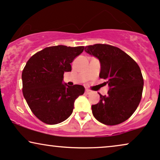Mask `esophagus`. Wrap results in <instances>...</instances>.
I'll use <instances>...</instances> for the list:
<instances>
[{"label": "esophagus", "mask_w": 160, "mask_h": 160, "mask_svg": "<svg viewBox=\"0 0 160 160\" xmlns=\"http://www.w3.org/2000/svg\"><path fill=\"white\" fill-rule=\"evenodd\" d=\"M86 92L87 94H90V93H91V91L88 90V89H86V92Z\"/></svg>", "instance_id": "esophagus-1"}]
</instances>
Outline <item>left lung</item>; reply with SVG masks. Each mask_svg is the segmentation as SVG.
<instances>
[{
  "mask_svg": "<svg viewBox=\"0 0 160 160\" xmlns=\"http://www.w3.org/2000/svg\"><path fill=\"white\" fill-rule=\"evenodd\" d=\"M85 51L100 62V78L106 80L107 96L100 94V102L92 105V114L99 122L115 125L134 114L142 98L143 78L138 64L120 48L108 44L87 46Z\"/></svg>",
  "mask_w": 160,
  "mask_h": 160,
  "instance_id": "1",
  "label": "left lung"
}]
</instances>
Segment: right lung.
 <instances>
[{
  "mask_svg": "<svg viewBox=\"0 0 160 160\" xmlns=\"http://www.w3.org/2000/svg\"><path fill=\"white\" fill-rule=\"evenodd\" d=\"M84 46H49L38 52L22 72L23 97L32 112L40 121L55 125L72 114L74 100L84 94L81 85L62 84L64 72H71L74 58Z\"/></svg>",
  "mask_w": 160,
  "mask_h": 160,
  "instance_id": "add662e5",
  "label": "right lung"
}]
</instances>
